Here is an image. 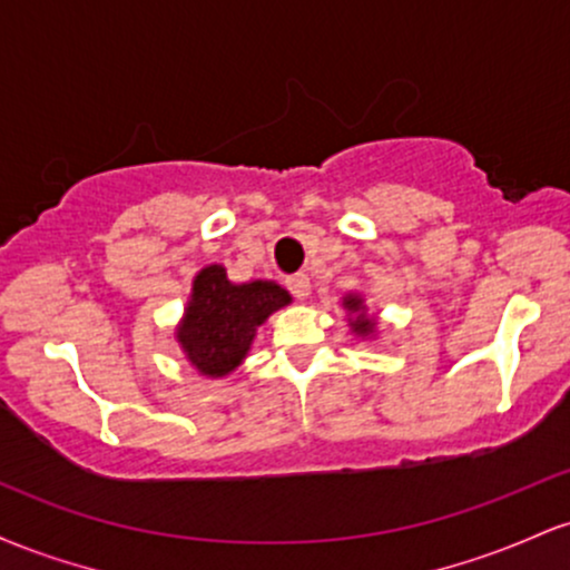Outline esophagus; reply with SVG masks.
Returning <instances> with one entry per match:
<instances>
[{"mask_svg": "<svg viewBox=\"0 0 570 570\" xmlns=\"http://www.w3.org/2000/svg\"><path fill=\"white\" fill-rule=\"evenodd\" d=\"M286 289H289L297 299H305L311 294V278L305 273H294V276H286Z\"/></svg>", "mask_w": 570, "mask_h": 570, "instance_id": "obj_1", "label": "esophagus"}]
</instances>
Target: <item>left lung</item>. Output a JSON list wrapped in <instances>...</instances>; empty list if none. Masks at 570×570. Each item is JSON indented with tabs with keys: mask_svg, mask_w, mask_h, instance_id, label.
Masks as SVG:
<instances>
[{
	"mask_svg": "<svg viewBox=\"0 0 570 570\" xmlns=\"http://www.w3.org/2000/svg\"><path fill=\"white\" fill-rule=\"evenodd\" d=\"M343 307H348L351 313H356V318H351V330L356 332V335L362 337H370L375 335V318H370L367 313H364V299L358 297V294H348V297L343 299Z\"/></svg>",
	"mask_w": 570,
	"mask_h": 570,
	"instance_id": "obj_1",
	"label": "left lung"
}]
</instances>
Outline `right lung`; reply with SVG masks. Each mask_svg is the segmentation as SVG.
Instances as JSON below:
<instances>
[{
  "mask_svg": "<svg viewBox=\"0 0 570 570\" xmlns=\"http://www.w3.org/2000/svg\"><path fill=\"white\" fill-rule=\"evenodd\" d=\"M289 303L276 281L233 284L225 267L208 265L193 281L176 340L200 375L225 377L246 358L257 326Z\"/></svg>",
  "mask_w": 570,
  "mask_h": 570,
  "instance_id": "obj_1",
  "label": "right lung"
}]
</instances>
